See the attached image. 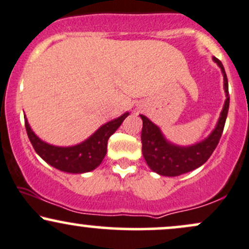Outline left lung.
I'll use <instances>...</instances> for the list:
<instances>
[{
	"instance_id": "obj_1",
	"label": "left lung",
	"mask_w": 249,
	"mask_h": 249,
	"mask_svg": "<svg viewBox=\"0 0 249 249\" xmlns=\"http://www.w3.org/2000/svg\"><path fill=\"white\" fill-rule=\"evenodd\" d=\"M213 59L219 65L224 75L226 102L216 127L204 142L188 147L176 146L164 138L157 125L147 119V117L141 115L142 119V154L151 170L160 176L177 177L196 170L208 160L213 151L218 146L225 127L226 118H227L228 107H230V92H228V81L224 65L215 57Z\"/></svg>"
}]
</instances>
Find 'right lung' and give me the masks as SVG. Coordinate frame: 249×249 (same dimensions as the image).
Here are the masks:
<instances>
[{"instance_id":"add662e5","label":"right lung","mask_w":249,"mask_h":249,"mask_svg":"<svg viewBox=\"0 0 249 249\" xmlns=\"http://www.w3.org/2000/svg\"><path fill=\"white\" fill-rule=\"evenodd\" d=\"M128 112L99 127L90 138L76 146L58 147L44 142L33 132L27 118L25 130L29 141L39 157L57 170L68 173H84L101 165L107 150V141L122 125Z\"/></svg>"}]
</instances>
